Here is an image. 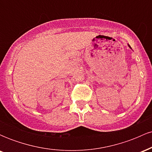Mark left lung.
I'll return each mask as SVG.
<instances>
[{"instance_id": "8db88e82", "label": "left lung", "mask_w": 152, "mask_h": 152, "mask_svg": "<svg viewBox=\"0 0 152 152\" xmlns=\"http://www.w3.org/2000/svg\"><path fill=\"white\" fill-rule=\"evenodd\" d=\"M128 46H129V48H131V46H129V44H128Z\"/></svg>"}]
</instances>
